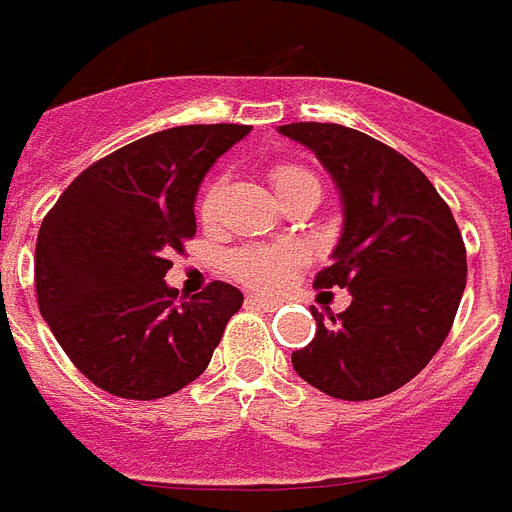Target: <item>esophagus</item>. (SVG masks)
Instances as JSON below:
<instances>
[{"label":"esophagus","instance_id":"esophagus-1","mask_svg":"<svg viewBox=\"0 0 512 512\" xmlns=\"http://www.w3.org/2000/svg\"><path fill=\"white\" fill-rule=\"evenodd\" d=\"M247 302L252 307H260V310H265V313H273L281 302L278 299H268V297H260V294H249Z\"/></svg>","mask_w":512,"mask_h":512}]
</instances>
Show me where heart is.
I'll return each mask as SVG.
<instances>
[{
	"instance_id": "b5f03b06",
	"label": "heart",
	"mask_w": 512,
	"mask_h": 512,
	"mask_svg": "<svg viewBox=\"0 0 512 512\" xmlns=\"http://www.w3.org/2000/svg\"><path fill=\"white\" fill-rule=\"evenodd\" d=\"M305 178H315L313 173H307L299 165H278L270 170V181L276 186V191H284L289 186L305 181ZM220 197V181H215L202 197V218H213L215 207H218ZM305 263V252L294 244H252L231 257V270L239 281H244L252 289L260 292H276L284 289L292 276L297 273L299 265Z\"/></svg>"
}]
</instances>
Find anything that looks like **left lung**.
<instances>
[{"label": "left lung", "instance_id": "left-lung-1", "mask_svg": "<svg viewBox=\"0 0 512 512\" xmlns=\"http://www.w3.org/2000/svg\"><path fill=\"white\" fill-rule=\"evenodd\" d=\"M342 199V236L318 289H347L350 307L318 313L315 339L292 352L299 378L336 400H376L429 365L450 334L465 289L460 228L405 155L339 123H289Z\"/></svg>", "mask_w": 512, "mask_h": 512}]
</instances>
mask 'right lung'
Instances as JSON below:
<instances>
[{"label":"right lung","instance_id":"add662e5","mask_svg":"<svg viewBox=\"0 0 512 512\" xmlns=\"http://www.w3.org/2000/svg\"><path fill=\"white\" fill-rule=\"evenodd\" d=\"M252 126H176L102 157L62 191L36 239V297L65 355L99 389L157 400L210 365L242 292L213 281L181 302L168 257L197 231L207 170Z\"/></svg>","mask_w":512,"mask_h":512}]
</instances>
